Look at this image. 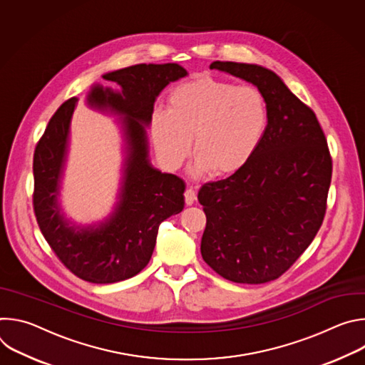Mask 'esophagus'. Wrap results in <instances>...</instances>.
I'll return each instance as SVG.
<instances>
[{"label":"esophagus","instance_id":"esophagus-1","mask_svg":"<svg viewBox=\"0 0 365 365\" xmlns=\"http://www.w3.org/2000/svg\"><path fill=\"white\" fill-rule=\"evenodd\" d=\"M195 200H196V193H195V190H193V189H186V192H185V203H186L187 206H190V205H193Z\"/></svg>","mask_w":365,"mask_h":365}]
</instances>
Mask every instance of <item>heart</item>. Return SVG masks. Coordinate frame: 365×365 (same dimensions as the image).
<instances>
[{"mask_svg":"<svg viewBox=\"0 0 365 365\" xmlns=\"http://www.w3.org/2000/svg\"><path fill=\"white\" fill-rule=\"evenodd\" d=\"M269 128V103L255 86L197 78L176 86L165 111H154L148 133L165 168L179 169L193 148L195 170L230 176L245 168Z\"/></svg>","mask_w":365,"mask_h":365,"instance_id":"1","label":"heart"}]
</instances>
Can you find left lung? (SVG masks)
<instances>
[{
	"label": "left lung",
	"mask_w": 365,
	"mask_h": 365,
	"mask_svg": "<svg viewBox=\"0 0 365 365\" xmlns=\"http://www.w3.org/2000/svg\"><path fill=\"white\" fill-rule=\"evenodd\" d=\"M210 68L264 93L269 128L245 168L200 187V254L230 282L267 283L296 262L322 225L332 176L327 138L315 113L273 71L220 61Z\"/></svg>",
	"instance_id": "8db88e82"
}]
</instances>
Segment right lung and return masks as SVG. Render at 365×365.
Instances as JSON below:
<instances>
[{"instance_id": "add662e5", "label": "right lung", "mask_w": 365, "mask_h": 365, "mask_svg": "<svg viewBox=\"0 0 365 365\" xmlns=\"http://www.w3.org/2000/svg\"><path fill=\"white\" fill-rule=\"evenodd\" d=\"M186 75L178 63H141L107 73L115 88L91 86L88 108L115 117L123 137L117 200L106 218L92 224L72 221L61 200L78 98L63 102L50 118L34 151V214L51 250L79 279L108 284L135 276L150 262L159 225L182 212L185 183L153 168L147 128L155 98Z\"/></svg>"}]
</instances>
